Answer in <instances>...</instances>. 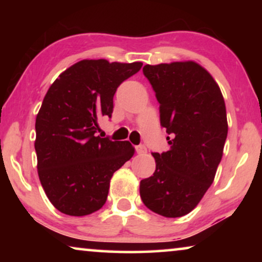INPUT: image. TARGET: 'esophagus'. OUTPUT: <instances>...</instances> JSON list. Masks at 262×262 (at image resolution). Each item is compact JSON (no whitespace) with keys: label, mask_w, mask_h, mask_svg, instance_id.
Listing matches in <instances>:
<instances>
[{"label":"esophagus","mask_w":262,"mask_h":262,"mask_svg":"<svg viewBox=\"0 0 262 262\" xmlns=\"http://www.w3.org/2000/svg\"><path fill=\"white\" fill-rule=\"evenodd\" d=\"M136 151H137L138 154H144V152H146L145 145H143V144L136 145Z\"/></svg>","instance_id":"obj_1"}]
</instances>
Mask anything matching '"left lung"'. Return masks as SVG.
Returning a JSON list of instances; mask_svg holds the SVG:
<instances>
[{
  "instance_id": "8db88e82",
  "label": "left lung",
  "mask_w": 262,
  "mask_h": 262,
  "mask_svg": "<svg viewBox=\"0 0 262 262\" xmlns=\"http://www.w3.org/2000/svg\"><path fill=\"white\" fill-rule=\"evenodd\" d=\"M160 103L168 151L152 152L156 169L139 193L152 212L168 218L191 212L213 182L228 135L227 111L216 81L198 63L143 68Z\"/></svg>"
}]
</instances>
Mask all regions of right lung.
Segmentation results:
<instances>
[{
	"label": "right lung",
	"instance_id": "1",
	"mask_svg": "<svg viewBox=\"0 0 262 262\" xmlns=\"http://www.w3.org/2000/svg\"><path fill=\"white\" fill-rule=\"evenodd\" d=\"M143 63L83 59L49 88L35 119L38 175L50 202L69 216H87L106 203L113 173L131 159L130 142L96 135L112 117L113 96Z\"/></svg>",
	"mask_w": 262,
	"mask_h": 262
}]
</instances>
